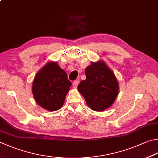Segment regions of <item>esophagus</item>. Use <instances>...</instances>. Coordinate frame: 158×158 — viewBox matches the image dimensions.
Listing matches in <instances>:
<instances>
[{
	"instance_id": "esophagus-1",
	"label": "esophagus",
	"mask_w": 158,
	"mask_h": 158,
	"mask_svg": "<svg viewBox=\"0 0 158 158\" xmlns=\"http://www.w3.org/2000/svg\"><path fill=\"white\" fill-rule=\"evenodd\" d=\"M79 80H75V81H74L73 83V87L74 88H77V85H78V84H79Z\"/></svg>"
}]
</instances>
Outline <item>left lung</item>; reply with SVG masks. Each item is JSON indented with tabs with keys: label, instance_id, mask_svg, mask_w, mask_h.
<instances>
[{
	"label": "left lung",
	"instance_id": "left-lung-1",
	"mask_svg": "<svg viewBox=\"0 0 158 158\" xmlns=\"http://www.w3.org/2000/svg\"><path fill=\"white\" fill-rule=\"evenodd\" d=\"M86 79L78 85V90L92 110L102 111L113 104L119 93L115 76L103 61L92 62L85 70Z\"/></svg>",
	"mask_w": 158,
	"mask_h": 158
}]
</instances>
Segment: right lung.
<instances>
[{
  "instance_id": "obj_1",
  "label": "right lung",
  "mask_w": 158,
  "mask_h": 158,
  "mask_svg": "<svg viewBox=\"0 0 158 158\" xmlns=\"http://www.w3.org/2000/svg\"><path fill=\"white\" fill-rule=\"evenodd\" d=\"M72 83L56 62H49L36 74L32 84L34 99L50 111L61 108Z\"/></svg>"
}]
</instances>
